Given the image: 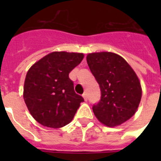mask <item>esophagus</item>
Segmentation results:
<instances>
[{
	"instance_id": "esophagus-1",
	"label": "esophagus",
	"mask_w": 161,
	"mask_h": 161,
	"mask_svg": "<svg viewBox=\"0 0 161 161\" xmlns=\"http://www.w3.org/2000/svg\"><path fill=\"white\" fill-rule=\"evenodd\" d=\"M83 99H84V100H85V101L88 100V94H87V93H83Z\"/></svg>"
}]
</instances>
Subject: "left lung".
<instances>
[{"label":"left lung","mask_w":161,"mask_h":161,"mask_svg":"<svg viewBox=\"0 0 161 161\" xmlns=\"http://www.w3.org/2000/svg\"><path fill=\"white\" fill-rule=\"evenodd\" d=\"M86 58L101 90V99L93 105V114L108 127L122 125L136 113L141 100L142 88L137 74L114 53H92Z\"/></svg>","instance_id":"left-lung-1"}]
</instances>
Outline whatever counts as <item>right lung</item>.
Instances as JSON below:
<instances>
[{"instance_id": "right-lung-1", "label": "right lung", "mask_w": 161, "mask_h": 161, "mask_svg": "<svg viewBox=\"0 0 161 161\" xmlns=\"http://www.w3.org/2000/svg\"><path fill=\"white\" fill-rule=\"evenodd\" d=\"M83 58L80 53L53 52L29 68L23 98L36 122L58 129L73 120L83 98L75 93L68 74Z\"/></svg>"}]
</instances>
